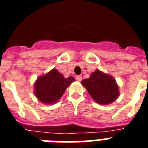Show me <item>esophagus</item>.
<instances>
[{"label":"esophagus","instance_id":"34e87169","mask_svg":"<svg viewBox=\"0 0 148 148\" xmlns=\"http://www.w3.org/2000/svg\"><path fill=\"white\" fill-rule=\"evenodd\" d=\"M75 79H76L78 82H81V81H82V77L81 76V75H77V76L75 77Z\"/></svg>","mask_w":148,"mask_h":148}]
</instances>
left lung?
<instances>
[{
	"label": "left lung",
	"instance_id": "8db88e82",
	"mask_svg": "<svg viewBox=\"0 0 148 148\" xmlns=\"http://www.w3.org/2000/svg\"><path fill=\"white\" fill-rule=\"evenodd\" d=\"M90 96L100 104H110L117 99L119 95L118 84L115 78L96 70L90 78L82 81Z\"/></svg>",
	"mask_w": 148,
	"mask_h": 148
}]
</instances>
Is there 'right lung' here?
Here are the masks:
<instances>
[{"instance_id":"1","label":"right lung","mask_w":148,"mask_h":148,"mask_svg":"<svg viewBox=\"0 0 148 148\" xmlns=\"http://www.w3.org/2000/svg\"><path fill=\"white\" fill-rule=\"evenodd\" d=\"M73 76H64L56 69L37 78L35 82V95L40 102L54 104L62 96L66 87L75 82Z\"/></svg>"}]
</instances>
